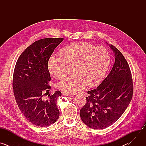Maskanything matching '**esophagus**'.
<instances>
[{"label":"esophagus","instance_id":"34e87169","mask_svg":"<svg viewBox=\"0 0 146 146\" xmlns=\"http://www.w3.org/2000/svg\"><path fill=\"white\" fill-rule=\"evenodd\" d=\"M62 94V95H64V96H73V95H74L72 94H69V93L65 92H63Z\"/></svg>","mask_w":146,"mask_h":146}]
</instances>
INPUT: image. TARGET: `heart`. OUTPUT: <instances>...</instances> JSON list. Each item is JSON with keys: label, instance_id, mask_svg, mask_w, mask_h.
Segmentation results:
<instances>
[{"label": "heart", "instance_id": "b5f03b06", "mask_svg": "<svg viewBox=\"0 0 146 146\" xmlns=\"http://www.w3.org/2000/svg\"><path fill=\"white\" fill-rule=\"evenodd\" d=\"M60 56H51L48 62L50 74L60 78L65 74L66 65H74L72 77H66L56 84L58 89L76 94L87 86L94 87L105 77L108 70L110 54L103 47H95L87 42L76 43L62 48Z\"/></svg>", "mask_w": 146, "mask_h": 146}]
</instances>
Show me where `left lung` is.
<instances>
[{
    "mask_svg": "<svg viewBox=\"0 0 146 146\" xmlns=\"http://www.w3.org/2000/svg\"><path fill=\"white\" fill-rule=\"evenodd\" d=\"M110 47L115 54L113 67L96 89L87 92V103L80 111L82 122L94 129H105L117 121L133 96L132 77L128 62L115 47Z\"/></svg>",
    "mask_w": 146,
    "mask_h": 146,
    "instance_id": "8db88e82",
    "label": "left lung"
}]
</instances>
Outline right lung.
Listing matches in <instances>:
<instances>
[{
    "label": "right lung",
    "mask_w": 146,
    "mask_h": 146,
    "mask_svg": "<svg viewBox=\"0 0 146 146\" xmlns=\"http://www.w3.org/2000/svg\"><path fill=\"white\" fill-rule=\"evenodd\" d=\"M63 38H46L36 41L18 58L13 77V88L17 105L32 124L48 127L59 116L56 100L59 91L48 94L51 77L48 60ZM48 95V98L44 96Z\"/></svg>",
    "instance_id": "add662e5"
}]
</instances>
